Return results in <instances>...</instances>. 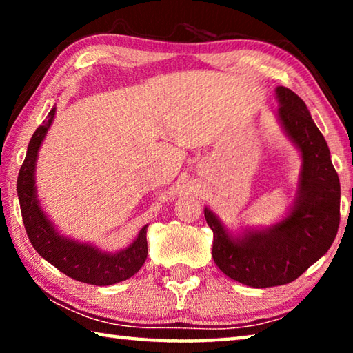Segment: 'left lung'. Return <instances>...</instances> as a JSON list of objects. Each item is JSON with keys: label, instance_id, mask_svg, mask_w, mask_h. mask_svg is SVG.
Wrapping results in <instances>:
<instances>
[{"label": "left lung", "instance_id": "obj_1", "mask_svg": "<svg viewBox=\"0 0 353 353\" xmlns=\"http://www.w3.org/2000/svg\"><path fill=\"white\" fill-rule=\"evenodd\" d=\"M277 119L302 157L296 199L271 227L232 232L204 208L213 230V260L227 277L252 288L286 285L302 276L330 249L339 227L341 187L330 149L303 101L286 87L276 88Z\"/></svg>", "mask_w": 353, "mask_h": 353}]
</instances>
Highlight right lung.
<instances>
[{"instance_id":"1","label":"right lung","mask_w":353,"mask_h":353,"mask_svg":"<svg viewBox=\"0 0 353 353\" xmlns=\"http://www.w3.org/2000/svg\"><path fill=\"white\" fill-rule=\"evenodd\" d=\"M54 115L56 105L50 110L43 124L37 128L29 141L25 162L21 165L17 181V193H19L21 216L29 241L46 261L77 282L98 286L123 282L139 272L146 260L148 224L141 227L139 235L128 248L109 252L94 244L81 243L62 235L40 205L37 187H35V165H37L40 146L48 129L51 128Z\"/></svg>"}]
</instances>
